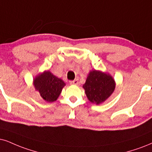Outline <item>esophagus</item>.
<instances>
[{
    "instance_id": "34e87169",
    "label": "esophagus",
    "mask_w": 152,
    "mask_h": 152,
    "mask_svg": "<svg viewBox=\"0 0 152 152\" xmlns=\"http://www.w3.org/2000/svg\"><path fill=\"white\" fill-rule=\"evenodd\" d=\"M70 84H71V85H78V79H75L74 80H72V81H70Z\"/></svg>"
}]
</instances>
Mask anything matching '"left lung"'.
Returning <instances> with one entry per match:
<instances>
[{"instance_id":"obj_1","label":"left lung","mask_w":152,"mask_h":152,"mask_svg":"<svg viewBox=\"0 0 152 152\" xmlns=\"http://www.w3.org/2000/svg\"><path fill=\"white\" fill-rule=\"evenodd\" d=\"M116 83L112 76L100 71H90L83 88L90 102L99 104L110 97Z\"/></svg>"}]
</instances>
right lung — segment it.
I'll use <instances>...</instances> for the list:
<instances>
[{
  "instance_id": "right-lung-1",
  "label": "right lung",
  "mask_w": 152,
  "mask_h": 152,
  "mask_svg": "<svg viewBox=\"0 0 152 152\" xmlns=\"http://www.w3.org/2000/svg\"><path fill=\"white\" fill-rule=\"evenodd\" d=\"M33 82L36 90L39 92L41 97L47 102L56 101L66 85L61 78L54 76L50 71L38 74Z\"/></svg>"
}]
</instances>
